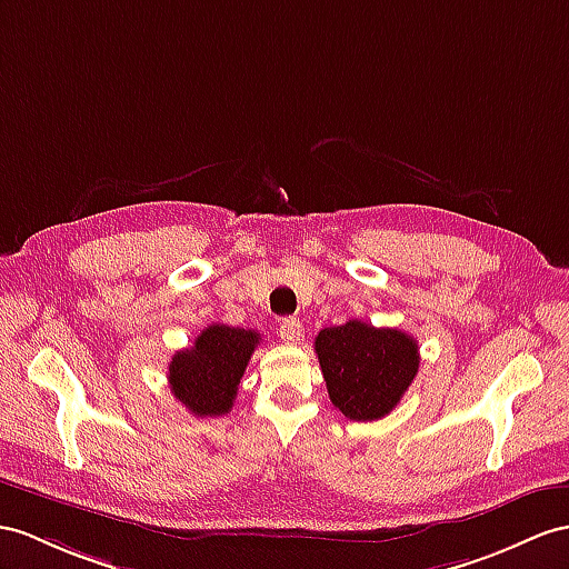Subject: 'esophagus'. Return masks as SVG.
I'll return each instance as SVG.
<instances>
[{
  "instance_id": "esophagus-1",
  "label": "esophagus",
  "mask_w": 569,
  "mask_h": 569,
  "mask_svg": "<svg viewBox=\"0 0 569 569\" xmlns=\"http://www.w3.org/2000/svg\"><path fill=\"white\" fill-rule=\"evenodd\" d=\"M280 338L287 345H295L301 340V323L297 321V318H284L280 326Z\"/></svg>"
}]
</instances>
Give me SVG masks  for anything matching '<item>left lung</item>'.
I'll use <instances>...</instances> for the list:
<instances>
[{"label":"left lung","mask_w":569,"mask_h":569,"mask_svg":"<svg viewBox=\"0 0 569 569\" xmlns=\"http://www.w3.org/2000/svg\"><path fill=\"white\" fill-rule=\"evenodd\" d=\"M316 355L332 406L355 422L389 415L420 369L418 340L357 318L318 332Z\"/></svg>","instance_id":"8db88e82"}]
</instances>
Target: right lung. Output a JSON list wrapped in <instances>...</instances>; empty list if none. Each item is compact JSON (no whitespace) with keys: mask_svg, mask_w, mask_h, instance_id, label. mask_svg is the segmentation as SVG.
Listing matches in <instances>:
<instances>
[{"mask_svg":"<svg viewBox=\"0 0 569 569\" xmlns=\"http://www.w3.org/2000/svg\"><path fill=\"white\" fill-rule=\"evenodd\" d=\"M258 342L260 332L256 330L224 323L207 326L192 348L173 355L169 365L171 393L198 418L229 412Z\"/></svg>","mask_w":569,"mask_h":569,"instance_id":"obj_1","label":"right lung"}]
</instances>
